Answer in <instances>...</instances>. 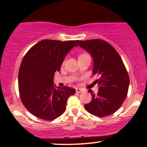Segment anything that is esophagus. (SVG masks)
I'll return each mask as SVG.
<instances>
[{
  "instance_id": "34e87169",
  "label": "esophagus",
  "mask_w": 147,
  "mask_h": 147,
  "mask_svg": "<svg viewBox=\"0 0 147 147\" xmlns=\"http://www.w3.org/2000/svg\"><path fill=\"white\" fill-rule=\"evenodd\" d=\"M84 90L82 88H76V92H78V93H81V92H84Z\"/></svg>"
}]
</instances>
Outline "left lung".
Returning <instances> with one entry per match:
<instances>
[{
    "instance_id": "obj_1",
    "label": "left lung",
    "mask_w": 147,
    "mask_h": 147,
    "mask_svg": "<svg viewBox=\"0 0 147 147\" xmlns=\"http://www.w3.org/2000/svg\"><path fill=\"white\" fill-rule=\"evenodd\" d=\"M82 48L92 55L94 61L92 75L99 90L95 94L88 90L92 100L85 104L86 110L93 115L104 117L115 113L126 98L129 86V77L123 61L110 43L102 39L77 41Z\"/></svg>"
}]
</instances>
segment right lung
Instances as JSON below:
<instances>
[{
	"label": "right lung",
	"instance_id": "1",
	"mask_svg": "<svg viewBox=\"0 0 147 147\" xmlns=\"http://www.w3.org/2000/svg\"><path fill=\"white\" fill-rule=\"evenodd\" d=\"M75 41L44 39L28 50L18 72V90L21 100L35 117L52 121L65 112L66 103L75 88L54 86V75L59 71L67 53Z\"/></svg>",
	"mask_w": 147,
	"mask_h": 147
}]
</instances>
